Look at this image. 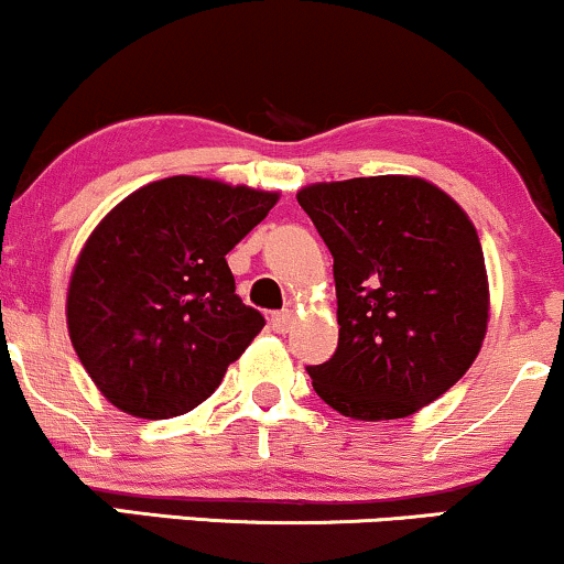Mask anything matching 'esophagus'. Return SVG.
Segmentation results:
<instances>
[{
	"label": "esophagus",
	"instance_id": "esophagus-1",
	"mask_svg": "<svg viewBox=\"0 0 564 564\" xmlns=\"http://www.w3.org/2000/svg\"><path fill=\"white\" fill-rule=\"evenodd\" d=\"M270 326H273V332H278V334H289L291 326H294V313H291V310H281V313H273V318H270Z\"/></svg>",
	"mask_w": 564,
	"mask_h": 564
}]
</instances>
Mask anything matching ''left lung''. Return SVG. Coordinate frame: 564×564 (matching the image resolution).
<instances>
[{
  "instance_id": "8db88e82",
  "label": "left lung",
  "mask_w": 564,
  "mask_h": 564,
  "mask_svg": "<svg viewBox=\"0 0 564 564\" xmlns=\"http://www.w3.org/2000/svg\"><path fill=\"white\" fill-rule=\"evenodd\" d=\"M296 200L334 257L339 345L307 366L318 398L381 422L448 392L488 328L482 246L462 206L394 174L310 185Z\"/></svg>"
}]
</instances>
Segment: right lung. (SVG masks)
<instances>
[{"label":"right lung","instance_id":"obj_1","mask_svg":"<svg viewBox=\"0 0 564 564\" xmlns=\"http://www.w3.org/2000/svg\"><path fill=\"white\" fill-rule=\"evenodd\" d=\"M275 193L215 180L151 183L97 225L68 286V334L97 390L140 419L193 411L262 332L225 254Z\"/></svg>","mask_w":564,"mask_h":564}]
</instances>
